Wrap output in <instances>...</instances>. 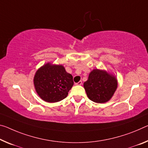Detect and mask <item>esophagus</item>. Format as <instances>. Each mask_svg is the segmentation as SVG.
I'll list each match as a JSON object with an SVG mask.
<instances>
[{
	"instance_id": "1",
	"label": "esophagus",
	"mask_w": 148,
	"mask_h": 148,
	"mask_svg": "<svg viewBox=\"0 0 148 148\" xmlns=\"http://www.w3.org/2000/svg\"><path fill=\"white\" fill-rule=\"evenodd\" d=\"M75 84H76V85H77V86H81L82 84V82L79 81V82H78V83H76Z\"/></svg>"
}]
</instances>
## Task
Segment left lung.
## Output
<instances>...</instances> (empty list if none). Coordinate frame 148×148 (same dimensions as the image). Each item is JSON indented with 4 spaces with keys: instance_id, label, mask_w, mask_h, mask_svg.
Returning <instances> with one entry per match:
<instances>
[{
    "instance_id": "left-lung-1",
    "label": "left lung",
    "mask_w": 148,
    "mask_h": 148,
    "mask_svg": "<svg viewBox=\"0 0 148 148\" xmlns=\"http://www.w3.org/2000/svg\"><path fill=\"white\" fill-rule=\"evenodd\" d=\"M84 87L89 99L93 102L103 103L113 95L117 88V80L114 76L104 70L95 69L90 72Z\"/></svg>"
}]
</instances>
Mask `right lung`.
Listing matches in <instances>:
<instances>
[{"mask_svg":"<svg viewBox=\"0 0 148 148\" xmlns=\"http://www.w3.org/2000/svg\"><path fill=\"white\" fill-rule=\"evenodd\" d=\"M34 86L37 94L45 101L55 103L67 97L74 85L73 77L62 65L45 64L36 72Z\"/></svg>","mask_w":148,"mask_h":148,"instance_id":"1","label":"right lung"}]
</instances>
